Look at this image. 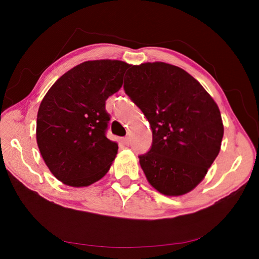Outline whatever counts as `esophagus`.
Wrapping results in <instances>:
<instances>
[{"label":"esophagus","mask_w":259,"mask_h":259,"mask_svg":"<svg viewBox=\"0 0 259 259\" xmlns=\"http://www.w3.org/2000/svg\"><path fill=\"white\" fill-rule=\"evenodd\" d=\"M122 142H123L124 144H129L130 143V137H129V136H126V137L122 138Z\"/></svg>","instance_id":"1"}]
</instances>
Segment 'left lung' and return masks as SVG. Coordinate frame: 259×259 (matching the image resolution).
I'll use <instances>...</instances> for the list:
<instances>
[{"instance_id":"1","label":"left lung","mask_w":259,"mask_h":259,"mask_svg":"<svg viewBox=\"0 0 259 259\" xmlns=\"http://www.w3.org/2000/svg\"><path fill=\"white\" fill-rule=\"evenodd\" d=\"M124 91L151 124L152 146L139 155L148 183L164 195L186 194L204 178L221 150L224 126L204 88L174 65L130 66Z\"/></svg>"}]
</instances>
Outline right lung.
Listing matches in <instances>:
<instances>
[{"label":"right lung","mask_w":259,"mask_h":259,"mask_svg":"<svg viewBox=\"0 0 259 259\" xmlns=\"http://www.w3.org/2000/svg\"><path fill=\"white\" fill-rule=\"evenodd\" d=\"M129 64L89 60L55 82L41 102L36 142L52 175L68 186L83 187L103 178L117 153L106 137L111 116L106 99L117 93Z\"/></svg>","instance_id":"right-lung-1"}]
</instances>
